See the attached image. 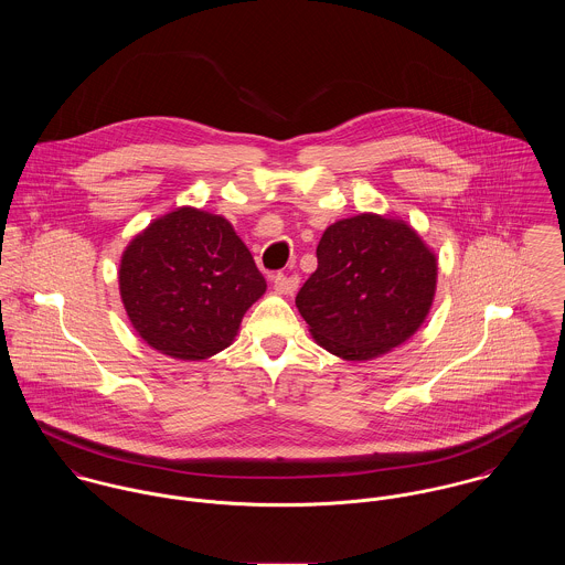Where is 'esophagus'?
Masks as SVG:
<instances>
[{
    "instance_id": "esophagus-1",
    "label": "esophagus",
    "mask_w": 565,
    "mask_h": 565,
    "mask_svg": "<svg viewBox=\"0 0 565 565\" xmlns=\"http://www.w3.org/2000/svg\"><path fill=\"white\" fill-rule=\"evenodd\" d=\"M298 285H300V280L294 274H276L274 276V289L280 296H294L298 291Z\"/></svg>"
}]
</instances>
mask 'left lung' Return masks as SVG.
<instances>
[{
    "mask_svg": "<svg viewBox=\"0 0 565 565\" xmlns=\"http://www.w3.org/2000/svg\"><path fill=\"white\" fill-rule=\"evenodd\" d=\"M437 254L401 217L359 213L323 231L296 307L316 343L372 361L408 341L433 307Z\"/></svg>",
    "mask_w": 565,
    "mask_h": 565,
    "instance_id": "left-lung-1",
    "label": "left lung"
}]
</instances>
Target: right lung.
Returning <instances> with one entry per match:
<instances>
[{"instance_id": "right-lung-1", "label": "right lung", "mask_w": 565, "mask_h": 565, "mask_svg": "<svg viewBox=\"0 0 565 565\" xmlns=\"http://www.w3.org/2000/svg\"><path fill=\"white\" fill-rule=\"evenodd\" d=\"M265 289L233 224L195 206L152 220L119 260V296L135 332L178 361L228 348Z\"/></svg>"}]
</instances>
